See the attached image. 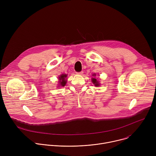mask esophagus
Here are the masks:
<instances>
[{
  "label": "esophagus",
  "mask_w": 156,
  "mask_h": 156,
  "mask_svg": "<svg viewBox=\"0 0 156 156\" xmlns=\"http://www.w3.org/2000/svg\"><path fill=\"white\" fill-rule=\"evenodd\" d=\"M83 72H76V74L77 75H82L83 74Z\"/></svg>",
  "instance_id": "1"
}]
</instances>
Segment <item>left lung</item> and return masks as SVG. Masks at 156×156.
I'll return each instance as SVG.
<instances>
[{
    "instance_id": "left-lung-1",
    "label": "left lung",
    "mask_w": 156,
    "mask_h": 156,
    "mask_svg": "<svg viewBox=\"0 0 156 156\" xmlns=\"http://www.w3.org/2000/svg\"><path fill=\"white\" fill-rule=\"evenodd\" d=\"M96 74H95V73L93 75V76H94V78H92V82L94 84L95 86H99L100 85V84H99V82L98 81V80H97V79L94 77V76H96Z\"/></svg>"
}]
</instances>
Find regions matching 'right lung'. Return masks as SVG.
<instances>
[{"label":"right lung","instance_id":"1","mask_svg":"<svg viewBox=\"0 0 156 156\" xmlns=\"http://www.w3.org/2000/svg\"><path fill=\"white\" fill-rule=\"evenodd\" d=\"M66 76H67V75L66 74H62L59 77H58V87L60 86H65L66 83Z\"/></svg>","mask_w":156,"mask_h":156}]
</instances>
